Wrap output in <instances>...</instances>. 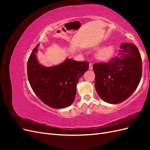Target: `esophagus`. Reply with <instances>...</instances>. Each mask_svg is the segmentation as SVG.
I'll use <instances>...</instances> for the list:
<instances>
[{"label":"esophagus","mask_w":150,"mask_h":150,"mask_svg":"<svg viewBox=\"0 0 150 150\" xmlns=\"http://www.w3.org/2000/svg\"><path fill=\"white\" fill-rule=\"evenodd\" d=\"M93 64H92V63H89V69L93 70Z\"/></svg>","instance_id":"obj_1"}]
</instances>
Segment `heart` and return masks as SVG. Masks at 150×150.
<instances>
[{"label": "heart", "instance_id": "obj_1", "mask_svg": "<svg viewBox=\"0 0 150 150\" xmlns=\"http://www.w3.org/2000/svg\"><path fill=\"white\" fill-rule=\"evenodd\" d=\"M115 52V46L112 44H109L99 49L95 54V57L99 61H106L112 57Z\"/></svg>", "mask_w": 150, "mask_h": 150}]
</instances>
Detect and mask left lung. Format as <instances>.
Wrapping results in <instances>:
<instances>
[{"instance_id": "obj_1", "label": "left lung", "mask_w": 150, "mask_h": 150, "mask_svg": "<svg viewBox=\"0 0 150 150\" xmlns=\"http://www.w3.org/2000/svg\"><path fill=\"white\" fill-rule=\"evenodd\" d=\"M120 47L118 55L108 62L93 65L98 94L112 104L128 99L137 88L142 75V57L137 47L124 43Z\"/></svg>"}]
</instances>
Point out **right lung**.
<instances>
[{"mask_svg":"<svg viewBox=\"0 0 150 150\" xmlns=\"http://www.w3.org/2000/svg\"><path fill=\"white\" fill-rule=\"evenodd\" d=\"M35 47L28 61V76L33 91L48 106L65 108L73 103L79 78L88 70V62L67 58L61 64L46 67L39 63Z\"/></svg>","mask_w":150,"mask_h":150,"instance_id":"1","label":"right lung"}]
</instances>
